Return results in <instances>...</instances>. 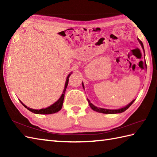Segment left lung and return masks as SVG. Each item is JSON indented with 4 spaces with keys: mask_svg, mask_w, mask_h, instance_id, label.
Returning a JSON list of instances; mask_svg holds the SVG:
<instances>
[{
    "mask_svg": "<svg viewBox=\"0 0 157 157\" xmlns=\"http://www.w3.org/2000/svg\"><path fill=\"white\" fill-rule=\"evenodd\" d=\"M138 40L139 41L140 44L142 48H143V50H144V59H145V52H144V46H143V44L142 42L138 38ZM145 66L146 67V62H145ZM82 86L83 88H84V84H83L82 82ZM88 102L89 103V105L90 106L91 109L92 110H94V111H96V112H98V113H105V114H116V113H123L125 111H126L127 109H128L130 106H131L132 105V103L134 102L135 101V100H133V101L129 103V104H128V105H126L125 106H124V107H122L121 109H103V108H100V107H97V106H94V105L92 104V103L90 101V100L88 99Z\"/></svg>",
    "mask_w": 157,
    "mask_h": 157,
    "instance_id": "left-lung-1",
    "label": "left lung"
}]
</instances>
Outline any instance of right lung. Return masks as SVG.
I'll return each mask as SVG.
<instances>
[{
    "label": "right lung",
    "instance_id": "obj_1",
    "mask_svg": "<svg viewBox=\"0 0 157 157\" xmlns=\"http://www.w3.org/2000/svg\"><path fill=\"white\" fill-rule=\"evenodd\" d=\"M71 72L69 73L68 75V76L67 77V79H66V82H65V88L64 90H63V94H61V97L59 98V100L56 102H55L54 104H52V105L48 106V107L44 108V109H33L31 108H29L27 106L25 105L21 101V104L25 106V107L28 109L29 111H31L32 113H35V114H40V115H48V114H52V113H57L58 111H59L61 109L62 106H63V100H64V97H65V90H66V88L67 87V85H68V82H69V76L71 75Z\"/></svg>",
    "mask_w": 157,
    "mask_h": 157
}]
</instances>
